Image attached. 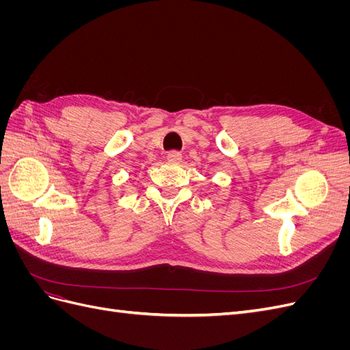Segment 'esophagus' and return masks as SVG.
Here are the masks:
<instances>
[{
  "instance_id": "obj_1",
  "label": "esophagus",
  "mask_w": 350,
  "mask_h": 350,
  "mask_svg": "<svg viewBox=\"0 0 350 350\" xmlns=\"http://www.w3.org/2000/svg\"><path fill=\"white\" fill-rule=\"evenodd\" d=\"M167 161L169 162H179L183 159V154H181V152H176V150H172V152H169L167 153Z\"/></svg>"
}]
</instances>
